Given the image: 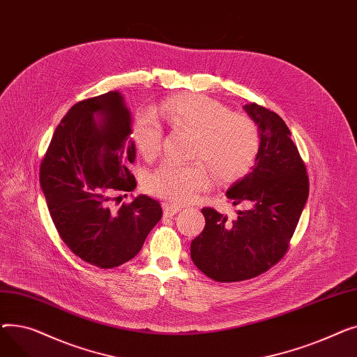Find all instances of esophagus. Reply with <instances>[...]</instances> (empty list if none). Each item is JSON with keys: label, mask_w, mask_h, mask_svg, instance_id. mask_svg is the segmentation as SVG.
I'll return each mask as SVG.
<instances>
[{"label": "esophagus", "mask_w": 357, "mask_h": 357, "mask_svg": "<svg viewBox=\"0 0 357 357\" xmlns=\"http://www.w3.org/2000/svg\"><path fill=\"white\" fill-rule=\"evenodd\" d=\"M181 205H178V204H163V214L166 215V217H174L176 213H179L181 211Z\"/></svg>", "instance_id": "34e87169"}]
</instances>
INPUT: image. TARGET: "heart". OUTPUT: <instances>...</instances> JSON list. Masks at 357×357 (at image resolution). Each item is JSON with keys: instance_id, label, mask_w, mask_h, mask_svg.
Masks as SVG:
<instances>
[{"instance_id": "1", "label": "heart", "mask_w": 357, "mask_h": 357, "mask_svg": "<svg viewBox=\"0 0 357 357\" xmlns=\"http://www.w3.org/2000/svg\"><path fill=\"white\" fill-rule=\"evenodd\" d=\"M156 116L174 130L192 135L188 163L163 162L146 176L147 192L172 202H188L207 190L215 176L220 182H233L245 176L260 150L257 123L243 112L217 100L198 93L169 98L156 109ZM162 126L140 116L135 126L139 153L155 159L162 147Z\"/></svg>"}]
</instances>
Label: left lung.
I'll return each instance as SVG.
<instances>
[{"label":"left lung","instance_id":"8db88e82","mask_svg":"<svg viewBox=\"0 0 357 357\" xmlns=\"http://www.w3.org/2000/svg\"><path fill=\"white\" fill-rule=\"evenodd\" d=\"M245 109L259 126L260 150L252 171L226 195L250 208L227 220L204 207L205 227L191 243L195 266L215 282H240L275 266L289 249L310 192L305 163L285 121L256 102Z\"/></svg>","mask_w":357,"mask_h":357}]
</instances>
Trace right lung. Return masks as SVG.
<instances>
[{"label":"right lung","mask_w":357,"mask_h":357,"mask_svg":"<svg viewBox=\"0 0 357 357\" xmlns=\"http://www.w3.org/2000/svg\"><path fill=\"white\" fill-rule=\"evenodd\" d=\"M131 133L123 97L109 91L69 108L40 163L42 191L59 237L75 256L101 269L133 259L163 214L147 195L119 205V194L127 197L137 185L130 172L136 160Z\"/></svg>","instance_id":"1"}]
</instances>
